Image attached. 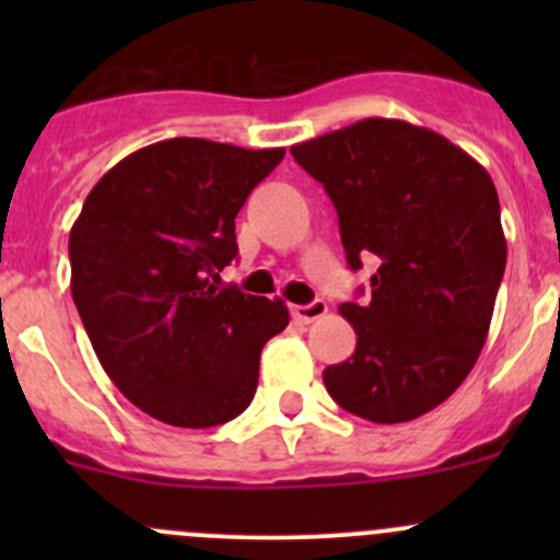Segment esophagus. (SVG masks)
<instances>
[{"instance_id":"1","label":"esophagus","mask_w":560,"mask_h":560,"mask_svg":"<svg viewBox=\"0 0 560 560\" xmlns=\"http://www.w3.org/2000/svg\"><path fill=\"white\" fill-rule=\"evenodd\" d=\"M327 314V303L325 301H314L306 303V306H292V319L298 322H316Z\"/></svg>"}]
</instances>
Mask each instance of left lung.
<instances>
[{
	"label": "left lung",
	"instance_id": "1",
	"mask_svg": "<svg viewBox=\"0 0 560 560\" xmlns=\"http://www.w3.org/2000/svg\"><path fill=\"white\" fill-rule=\"evenodd\" d=\"M290 151L336 206L349 268L376 262L369 298L338 308L358 347L327 365V393L382 425L436 409L477 363L504 279L493 178L398 118H363Z\"/></svg>",
	"mask_w": 560,
	"mask_h": 560
}]
</instances>
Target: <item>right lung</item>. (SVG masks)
Segmentation results:
<instances>
[{
  "label": "right lung",
  "mask_w": 560,
  "mask_h": 560,
  "mask_svg": "<svg viewBox=\"0 0 560 560\" xmlns=\"http://www.w3.org/2000/svg\"><path fill=\"white\" fill-rule=\"evenodd\" d=\"M284 149L173 138L124 156L70 230L72 301L110 382L154 420L213 428L252 404L284 301L219 287L235 217Z\"/></svg>",
  "instance_id": "right-lung-1"
}]
</instances>
